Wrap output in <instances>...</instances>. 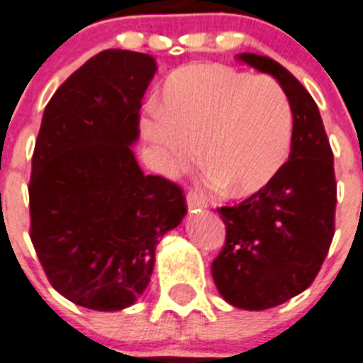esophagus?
Segmentation results:
<instances>
[{"mask_svg":"<svg viewBox=\"0 0 363 363\" xmlns=\"http://www.w3.org/2000/svg\"><path fill=\"white\" fill-rule=\"evenodd\" d=\"M187 208H189V211L206 209L208 208V202H206V199H203L199 191H193V189H191V191L187 193Z\"/></svg>","mask_w":363,"mask_h":363,"instance_id":"obj_1","label":"esophagus"}]
</instances>
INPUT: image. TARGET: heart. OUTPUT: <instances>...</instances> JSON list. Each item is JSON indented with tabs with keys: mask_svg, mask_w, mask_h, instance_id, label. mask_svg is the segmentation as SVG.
Listing matches in <instances>:
<instances>
[{
	"mask_svg": "<svg viewBox=\"0 0 363 363\" xmlns=\"http://www.w3.org/2000/svg\"><path fill=\"white\" fill-rule=\"evenodd\" d=\"M160 112L140 130L164 167L187 170L202 150L206 178L232 196L262 191L289 155L291 104L272 77L223 65L179 68L164 83Z\"/></svg>",
	"mask_w": 363,
	"mask_h": 363,
	"instance_id": "1",
	"label": "heart"
}]
</instances>
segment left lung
Instances as JSON below:
<instances>
[{"mask_svg":"<svg viewBox=\"0 0 363 363\" xmlns=\"http://www.w3.org/2000/svg\"><path fill=\"white\" fill-rule=\"evenodd\" d=\"M239 61L271 74L291 104V154L271 184L239 206L218 208L226 242L211 265L228 304L259 311L280 306L315 280L336 217L334 154L317 104L301 81L271 57L239 53Z\"/></svg>","mask_w":363,"mask_h":363,"instance_id":"1","label":"left lung"}]
</instances>
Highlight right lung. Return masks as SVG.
I'll return each instance as SVG.
<instances>
[{
  "instance_id": "add662e5",
  "label": "right lung",
  "mask_w": 363,
  "mask_h": 363,
  "mask_svg": "<svg viewBox=\"0 0 363 363\" xmlns=\"http://www.w3.org/2000/svg\"><path fill=\"white\" fill-rule=\"evenodd\" d=\"M157 65L106 50L62 83L44 109L29 182L31 241L65 298L118 311L145 293L155 247L187 213L184 191L145 176L131 146Z\"/></svg>"
}]
</instances>
